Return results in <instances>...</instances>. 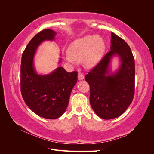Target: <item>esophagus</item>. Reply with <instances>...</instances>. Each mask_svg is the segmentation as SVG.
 I'll list each match as a JSON object with an SVG mask.
<instances>
[{
    "label": "esophagus",
    "instance_id": "esophagus-1",
    "mask_svg": "<svg viewBox=\"0 0 154 154\" xmlns=\"http://www.w3.org/2000/svg\"><path fill=\"white\" fill-rule=\"evenodd\" d=\"M84 78H85L84 74H82V73H78V79L79 80H83V79H84Z\"/></svg>",
    "mask_w": 154,
    "mask_h": 154
}]
</instances>
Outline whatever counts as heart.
<instances>
[{
  "mask_svg": "<svg viewBox=\"0 0 154 154\" xmlns=\"http://www.w3.org/2000/svg\"><path fill=\"white\" fill-rule=\"evenodd\" d=\"M104 40L97 35H87L74 40L69 47L65 58L70 63H75L83 60L84 66L91 68L100 62L105 52Z\"/></svg>",
  "mask_w": 154,
  "mask_h": 154,
  "instance_id": "b5f03b06",
  "label": "heart"
}]
</instances>
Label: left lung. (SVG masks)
Here are the masks:
<instances>
[{
	"label": "left lung",
	"instance_id": "8db88e82",
	"mask_svg": "<svg viewBox=\"0 0 154 154\" xmlns=\"http://www.w3.org/2000/svg\"><path fill=\"white\" fill-rule=\"evenodd\" d=\"M110 51L85 76L90 86V103L100 118L110 119L124 113L132 103L135 89V63L129 45L118 36L111 33ZM115 55L120 66L112 73L109 65Z\"/></svg>",
	"mask_w": 154,
	"mask_h": 154
}]
</instances>
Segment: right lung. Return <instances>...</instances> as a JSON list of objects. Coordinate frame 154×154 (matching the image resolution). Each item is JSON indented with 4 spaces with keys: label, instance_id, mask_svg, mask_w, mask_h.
<instances>
[{
    "label": "right lung",
    "instance_id": "add662e5",
    "mask_svg": "<svg viewBox=\"0 0 154 154\" xmlns=\"http://www.w3.org/2000/svg\"><path fill=\"white\" fill-rule=\"evenodd\" d=\"M56 35L57 32L49 29L36 34L22 54L20 66L21 94L26 104L36 114L49 119L65 112L78 80L76 71L68 72L62 67L44 75L36 71L33 60L37 48L44 41L53 40Z\"/></svg>",
    "mask_w": 154,
    "mask_h": 154
}]
</instances>
